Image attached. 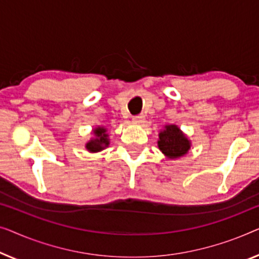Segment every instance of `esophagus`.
<instances>
[{"instance_id":"esophagus-1","label":"esophagus","mask_w":259,"mask_h":259,"mask_svg":"<svg viewBox=\"0 0 259 259\" xmlns=\"http://www.w3.org/2000/svg\"><path fill=\"white\" fill-rule=\"evenodd\" d=\"M144 121H145V117L143 115H138L134 117V122L137 123V124H142V123H144Z\"/></svg>"}]
</instances>
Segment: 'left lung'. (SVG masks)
<instances>
[{
  "label": "left lung",
  "mask_w": 259,
  "mask_h": 259,
  "mask_svg": "<svg viewBox=\"0 0 259 259\" xmlns=\"http://www.w3.org/2000/svg\"><path fill=\"white\" fill-rule=\"evenodd\" d=\"M157 144L162 154L169 159L183 157L191 148V141L176 124H167L159 131Z\"/></svg>",
  "instance_id": "8db88e82"
}]
</instances>
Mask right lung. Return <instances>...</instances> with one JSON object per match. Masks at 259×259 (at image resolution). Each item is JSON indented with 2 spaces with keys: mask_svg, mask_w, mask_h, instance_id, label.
Instances as JSON below:
<instances>
[{
  "mask_svg": "<svg viewBox=\"0 0 259 259\" xmlns=\"http://www.w3.org/2000/svg\"><path fill=\"white\" fill-rule=\"evenodd\" d=\"M93 136L90 140L85 143V149L92 154H96L104 150L105 148L109 147L110 144V140H109V135L107 134V129L104 126H96L92 131Z\"/></svg>",
  "mask_w": 259,
  "mask_h": 259,
  "instance_id": "add662e5",
  "label": "right lung"
}]
</instances>
